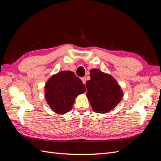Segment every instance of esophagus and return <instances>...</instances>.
Masks as SVG:
<instances>
[{"label":"esophagus","mask_w":161,"mask_h":161,"mask_svg":"<svg viewBox=\"0 0 161 161\" xmlns=\"http://www.w3.org/2000/svg\"><path fill=\"white\" fill-rule=\"evenodd\" d=\"M81 80H82V82H83V84H85L86 83V77L84 76V77L81 78Z\"/></svg>","instance_id":"34e87169"}]
</instances>
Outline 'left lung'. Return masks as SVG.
<instances>
[{
    "mask_svg": "<svg viewBox=\"0 0 161 161\" xmlns=\"http://www.w3.org/2000/svg\"><path fill=\"white\" fill-rule=\"evenodd\" d=\"M86 97L92 110L97 113H107L118 105L123 92L111 76L99 69L91 70V80L86 81Z\"/></svg>",
    "mask_w": 161,
    "mask_h": 161,
    "instance_id": "8db88e82",
    "label": "left lung"
}]
</instances>
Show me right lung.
I'll use <instances>...</instances> for the list:
<instances>
[{
  "mask_svg": "<svg viewBox=\"0 0 161 161\" xmlns=\"http://www.w3.org/2000/svg\"><path fill=\"white\" fill-rule=\"evenodd\" d=\"M85 91V85L71 71L58 72L48 80L45 86L47 103L53 111L59 114L70 111L76 96Z\"/></svg>",
  "mask_w": 161,
  "mask_h": 161,
  "instance_id": "1",
  "label": "right lung"
}]
</instances>
